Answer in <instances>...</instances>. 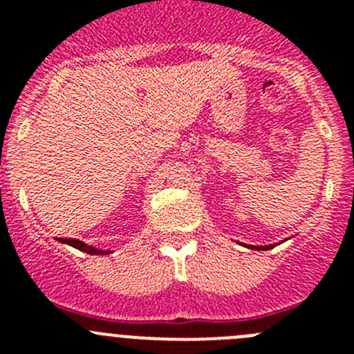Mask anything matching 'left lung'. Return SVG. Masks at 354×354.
<instances>
[{"label":"left lung","mask_w":354,"mask_h":354,"mask_svg":"<svg viewBox=\"0 0 354 354\" xmlns=\"http://www.w3.org/2000/svg\"><path fill=\"white\" fill-rule=\"evenodd\" d=\"M274 245H268V246H250V248L252 250H270V248H273Z\"/></svg>","instance_id":"left-lung-1"}]
</instances>
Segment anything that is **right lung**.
<instances>
[{
	"label": "right lung",
	"instance_id": "1",
	"mask_svg": "<svg viewBox=\"0 0 354 354\" xmlns=\"http://www.w3.org/2000/svg\"><path fill=\"white\" fill-rule=\"evenodd\" d=\"M58 241H60V243H65V245L74 246V248L81 250V252L92 253V255H108L109 253V252H104V250H97V248H93V246L84 245L83 241H77V239H65V237H62V239H58Z\"/></svg>",
	"mask_w": 354,
	"mask_h": 354
}]
</instances>
